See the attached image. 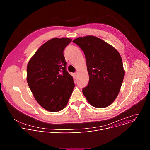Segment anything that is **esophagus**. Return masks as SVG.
<instances>
[{"label":"esophagus","instance_id":"1","mask_svg":"<svg viewBox=\"0 0 150 150\" xmlns=\"http://www.w3.org/2000/svg\"><path fill=\"white\" fill-rule=\"evenodd\" d=\"M78 72H75V76L76 77L78 76Z\"/></svg>","mask_w":150,"mask_h":150}]
</instances>
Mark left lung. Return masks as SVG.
<instances>
[{
	"mask_svg": "<svg viewBox=\"0 0 150 150\" xmlns=\"http://www.w3.org/2000/svg\"><path fill=\"white\" fill-rule=\"evenodd\" d=\"M73 42L83 51L86 59L89 82L83 88V94L94 108H107L117 97L124 78L119 53L108 42L93 35L78 37Z\"/></svg>",
	"mask_w": 150,
	"mask_h": 150,
	"instance_id": "obj_1",
	"label": "left lung"
}]
</instances>
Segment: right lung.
I'll list each match as a JSON object with an SVG mask.
<instances>
[{"instance_id":"1","label":"right lung","mask_w":150,"mask_h":150,"mask_svg":"<svg viewBox=\"0 0 150 150\" xmlns=\"http://www.w3.org/2000/svg\"><path fill=\"white\" fill-rule=\"evenodd\" d=\"M71 41L67 37L52 38L38 48L28 63V86L37 103L49 112L65 108L75 87L63 55Z\"/></svg>"}]
</instances>
